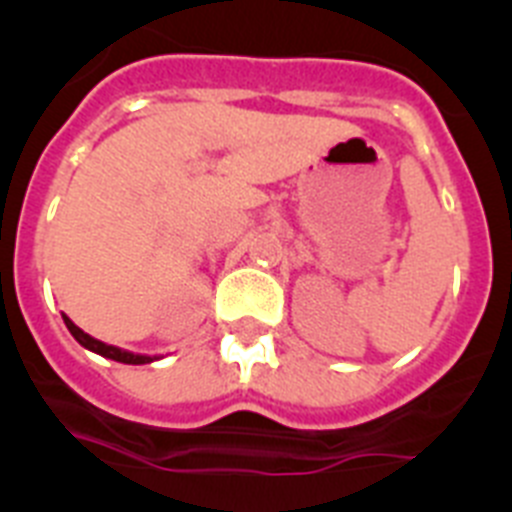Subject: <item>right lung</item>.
<instances>
[{"instance_id": "add662e5", "label": "right lung", "mask_w": 512, "mask_h": 512, "mask_svg": "<svg viewBox=\"0 0 512 512\" xmlns=\"http://www.w3.org/2000/svg\"><path fill=\"white\" fill-rule=\"evenodd\" d=\"M63 315V323H66V328H69L71 336L76 338V341L81 343L84 348H89V351H94V354L104 356V359H112V361H120V364H151V361L161 359V356H148V354H133V351H125V348H117V346H110V343L104 341H97V338H92L89 333H84V330L79 328V325L74 323V320L66 315V312H61Z\"/></svg>"}]
</instances>
